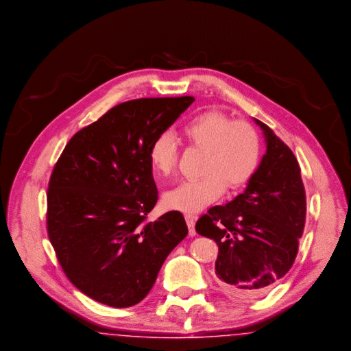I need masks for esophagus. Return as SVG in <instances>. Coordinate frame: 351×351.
I'll return each instance as SVG.
<instances>
[{
    "label": "esophagus",
    "instance_id": "obj_1",
    "mask_svg": "<svg viewBox=\"0 0 351 351\" xmlns=\"http://www.w3.org/2000/svg\"><path fill=\"white\" fill-rule=\"evenodd\" d=\"M185 222H186V225H188L189 235L195 237V235H196V228H195L196 219H195V215H192V214H185Z\"/></svg>",
    "mask_w": 351,
    "mask_h": 351
}]
</instances>
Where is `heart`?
<instances>
[{"label":"heart","mask_w":351,"mask_h":351,"mask_svg":"<svg viewBox=\"0 0 351 351\" xmlns=\"http://www.w3.org/2000/svg\"><path fill=\"white\" fill-rule=\"evenodd\" d=\"M184 141L205 150L199 179L185 180L167 191L162 204L169 210H202L227 189H238L253 178L261 160V141L250 123L232 120L221 111L198 113L182 128ZM179 149L169 132H162L149 147L154 172L167 176L176 169Z\"/></svg>","instance_id":"b5f03b06"}]
</instances>
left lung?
Listing matches in <instances>:
<instances>
[{"label":"left lung","mask_w":351,"mask_h":351,"mask_svg":"<svg viewBox=\"0 0 351 351\" xmlns=\"http://www.w3.org/2000/svg\"><path fill=\"white\" fill-rule=\"evenodd\" d=\"M267 153L245 191L214 206L197 234L217 243L215 277L228 294H265L294 264L306 223V191L290 147L260 120Z\"/></svg>","instance_id":"obj_1"}]
</instances>
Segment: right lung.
<instances>
[{
	"label": "right lung",
	"mask_w": 351,
	"mask_h": 351,
	"mask_svg": "<svg viewBox=\"0 0 351 351\" xmlns=\"http://www.w3.org/2000/svg\"><path fill=\"white\" fill-rule=\"evenodd\" d=\"M193 101L142 98L114 106L77 132L57 160L47 193L48 237L66 277L99 303H140L188 234L179 211L146 221L158 201L149 147Z\"/></svg>",
	"instance_id": "obj_1"
}]
</instances>
